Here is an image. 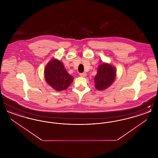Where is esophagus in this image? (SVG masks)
<instances>
[{
  "instance_id": "esophagus-1",
  "label": "esophagus",
  "mask_w": 158,
  "mask_h": 158,
  "mask_svg": "<svg viewBox=\"0 0 158 158\" xmlns=\"http://www.w3.org/2000/svg\"><path fill=\"white\" fill-rule=\"evenodd\" d=\"M79 75L81 76V77H86V73L85 72H83V73H80Z\"/></svg>"
}]
</instances>
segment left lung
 Masks as SVG:
<instances>
[{"label": "left lung", "mask_w": 158, "mask_h": 158, "mask_svg": "<svg viewBox=\"0 0 158 158\" xmlns=\"http://www.w3.org/2000/svg\"><path fill=\"white\" fill-rule=\"evenodd\" d=\"M116 70L110 64L103 63L98 68L97 73L94 78L95 87L98 90H104L114 82Z\"/></svg>", "instance_id": "8db88e82"}]
</instances>
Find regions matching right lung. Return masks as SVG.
Listing matches in <instances>:
<instances>
[{"instance_id": "obj_1", "label": "right lung", "mask_w": 158, "mask_h": 158, "mask_svg": "<svg viewBox=\"0 0 158 158\" xmlns=\"http://www.w3.org/2000/svg\"><path fill=\"white\" fill-rule=\"evenodd\" d=\"M44 77L47 83L57 91L66 89L73 81V77L68 73L63 64L54 59L46 65Z\"/></svg>"}]
</instances>
